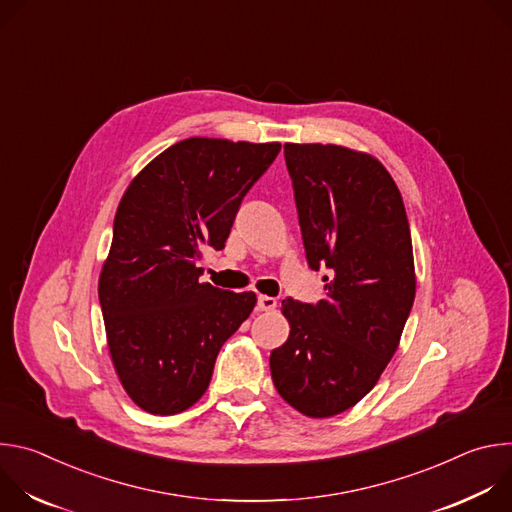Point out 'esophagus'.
Instances as JSON below:
<instances>
[{"label": "esophagus", "mask_w": 512, "mask_h": 512, "mask_svg": "<svg viewBox=\"0 0 512 512\" xmlns=\"http://www.w3.org/2000/svg\"><path fill=\"white\" fill-rule=\"evenodd\" d=\"M257 308L261 312H271L277 308V300L275 298H269V296H259L257 298Z\"/></svg>", "instance_id": "1"}]
</instances>
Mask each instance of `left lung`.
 <instances>
[{
  "mask_svg": "<svg viewBox=\"0 0 512 512\" xmlns=\"http://www.w3.org/2000/svg\"><path fill=\"white\" fill-rule=\"evenodd\" d=\"M285 164L312 269L326 298L281 302L289 336L269 356L277 393L306 417L356 405L393 358L415 300L401 192L371 154L334 143H285Z\"/></svg>",
  "mask_w": 512,
  "mask_h": 512,
  "instance_id": "1",
  "label": "left lung"
}]
</instances>
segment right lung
<instances>
[{
  "label": "right lung",
  "mask_w": 512,
  "mask_h": 512,
  "mask_svg": "<svg viewBox=\"0 0 512 512\" xmlns=\"http://www.w3.org/2000/svg\"><path fill=\"white\" fill-rule=\"evenodd\" d=\"M281 143L188 137L127 186L99 275L115 373L143 411L174 415L208 389L218 350L249 318L253 291L202 283V247L223 249L249 188Z\"/></svg>",
  "instance_id": "right-lung-1"
}]
</instances>
